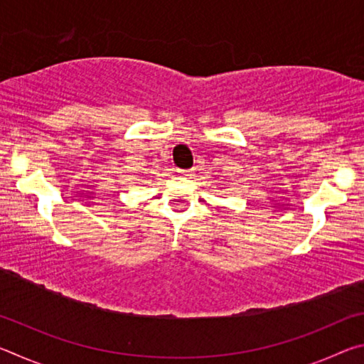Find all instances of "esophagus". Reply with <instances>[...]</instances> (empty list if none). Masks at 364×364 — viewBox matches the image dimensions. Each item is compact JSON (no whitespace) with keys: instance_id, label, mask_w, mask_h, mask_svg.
<instances>
[{"instance_id":"esophagus-1","label":"esophagus","mask_w":364,"mask_h":364,"mask_svg":"<svg viewBox=\"0 0 364 364\" xmlns=\"http://www.w3.org/2000/svg\"><path fill=\"white\" fill-rule=\"evenodd\" d=\"M178 175L180 176H193V170H178Z\"/></svg>"}]
</instances>
